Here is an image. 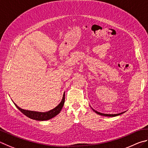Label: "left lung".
Listing matches in <instances>:
<instances>
[{
	"instance_id": "obj_1",
	"label": "left lung",
	"mask_w": 148,
	"mask_h": 148,
	"mask_svg": "<svg viewBox=\"0 0 148 148\" xmlns=\"http://www.w3.org/2000/svg\"><path fill=\"white\" fill-rule=\"evenodd\" d=\"M92 110H94L95 113H97V114L101 115V116H109V117H114V116H119V115L125 112H121V113H119V114H103V113H101L99 112H97V111L94 110V109H93V108H92Z\"/></svg>"
}]
</instances>
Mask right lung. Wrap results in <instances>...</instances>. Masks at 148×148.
Segmentation results:
<instances>
[{
    "mask_svg": "<svg viewBox=\"0 0 148 148\" xmlns=\"http://www.w3.org/2000/svg\"><path fill=\"white\" fill-rule=\"evenodd\" d=\"M64 102H65V93L63 95V97H62L61 102L60 103V104L58 106H56V107L54 108H53V109L47 111V112H36V111L24 110L18 107L15 103H14V105L16 106V107L23 114L27 116V117H28L29 118L32 119V120H38V121H45V120H50V119L55 117L57 114H58L60 112L62 107H63Z\"/></svg>",
    "mask_w": 148,
    "mask_h": 148,
    "instance_id": "1",
    "label": "right lung"
}]
</instances>
